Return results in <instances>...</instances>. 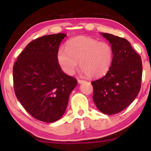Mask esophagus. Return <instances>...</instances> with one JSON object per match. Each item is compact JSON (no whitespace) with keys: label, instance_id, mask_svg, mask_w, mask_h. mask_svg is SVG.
<instances>
[{"label":"esophagus","instance_id":"esophagus-1","mask_svg":"<svg viewBox=\"0 0 151 151\" xmlns=\"http://www.w3.org/2000/svg\"><path fill=\"white\" fill-rule=\"evenodd\" d=\"M85 82V80H80V79H78V82L79 84H82V83H84V82Z\"/></svg>","mask_w":151,"mask_h":151}]
</instances>
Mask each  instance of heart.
<instances>
[{
	"label": "heart",
	"instance_id": "1",
	"mask_svg": "<svg viewBox=\"0 0 151 151\" xmlns=\"http://www.w3.org/2000/svg\"><path fill=\"white\" fill-rule=\"evenodd\" d=\"M113 51L109 43L85 36L76 37L66 44V49L58 51L57 60L62 69L67 74H73L80 68L90 78L104 76L113 62Z\"/></svg>",
	"mask_w": 151,
	"mask_h": 151
}]
</instances>
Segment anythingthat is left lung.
Returning <instances> with one entry per match:
<instances>
[{"instance_id": "1", "label": "left lung", "mask_w": 151, "mask_h": 151, "mask_svg": "<svg viewBox=\"0 0 151 151\" xmlns=\"http://www.w3.org/2000/svg\"><path fill=\"white\" fill-rule=\"evenodd\" d=\"M113 51L111 66L106 75L91 82L97 108L106 115L119 113L139 93L142 76V59L125 38L101 33Z\"/></svg>"}]
</instances>
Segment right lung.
Wrapping results in <instances>:
<instances>
[{
  "label": "right lung",
  "mask_w": 151,
  "mask_h": 151,
  "mask_svg": "<svg viewBox=\"0 0 151 151\" xmlns=\"http://www.w3.org/2000/svg\"><path fill=\"white\" fill-rule=\"evenodd\" d=\"M65 34L35 39L18 55L13 67L14 91L24 109L45 122L58 120L78 82L62 71L57 53Z\"/></svg>",
  "instance_id": "right-lung-1"
}]
</instances>
